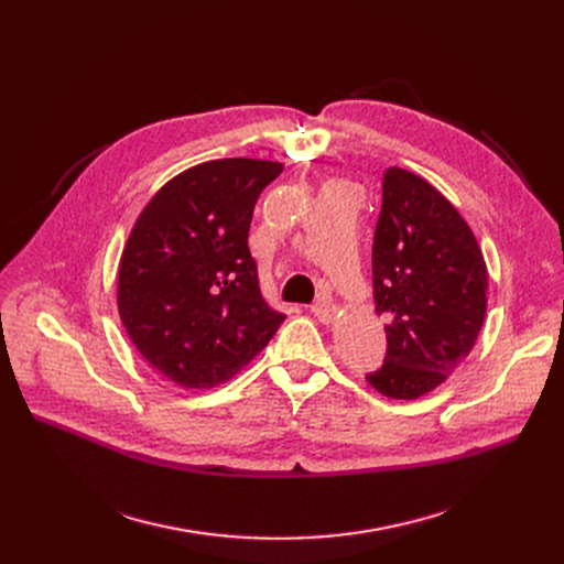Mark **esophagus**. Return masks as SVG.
I'll list each match as a JSON object with an SVG mask.
<instances>
[{
    "mask_svg": "<svg viewBox=\"0 0 564 564\" xmlns=\"http://www.w3.org/2000/svg\"><path fill=\"white\" fill-rule=\"evenodd\" d=\"M311 313L322 322V324H332L336 319V306L329 302H319L311 308Z\"/></svg>",
    "mask_w": 564,
    "mask_h": 564,
    "instance_id": "1",
    "label": "esophagus"
}]
</instances>
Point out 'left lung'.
I'll use <instances>...</instances> for the list:
<instances>
[{"label":"left lung","instance_id":"left-lung-1","mask_svg":"<svg viewBox=\"0 0 564 564\" xmlns=\"http://www.w3.org/2000/svg\"><path fill=\"white\" fill-rule=\"evenodd\" d=\"M372 242L377 313H387V361L368 383L393 400L438 389L478 340L489 274L482 249L455 205L400 166L383 175Z\"/></svg>","mask_w":564,"mask_h":564}]
</instances>
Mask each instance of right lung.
I'll return each instance as SVG.
<instances>
[{
    "label": "right lung",
    "mask_w": 564,
    "mask_h": 564,
    "mask_svg": "<svg viewBox=\"0 0 564 564\" xmlns=\"http://www.w3.org/2000/svg\"><path fill=\"white\" fill-rule=\"evenodd\" d=\"M281 162L196 164L148 200L118 264V315L141 357L183 389L240 375L285 315L260 297L249 226Z\"/></svg>",
    "instance_id": "obj_1"
}]
</instances>
